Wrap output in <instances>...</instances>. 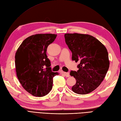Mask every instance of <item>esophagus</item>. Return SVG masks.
<instances>
[{
  "label": "esophagus",
  "instance_id": "1",
  "mask_svg": "<svg viewBox=\"0 0 121 121\" xmlns=\"http://www.w3.org/2000/svg\"><path fill=\"white\" fill-rule=\"evenodd\" d=\"M62 74H63L65 76L67 77H69V73H66V72H62Z\"/></svg>",
  "mask_w": 121,
  "mask_h": 121
}]
</instances>
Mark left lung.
Instances as JSON below:
<instances>
[{"label": "left lung", "mask_w": 121, "mask_h": 121, "mask_svg": "<svg viewBox=\"0 0 121 121\" xmlns=\"http://www.w3.org/2000/svg\"><path fill=\"white\" fill-rule=\"evenodd\" d=\"M64 38L72 52V60L79 63L77 72H70L76 80L72 91L78 94H88L100 85L107 73L110 64L107 50L90 35L66 33Z\"/></svg>", "instance_id": "8db88e82"}]
</instances>
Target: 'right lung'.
<instances>
[{
    "mask_svg": "<svg viewBox=\"0 0 121 121\" xmlns=\"http://www.w3.org/2000/svg\"><path fill=\"white\" fill-rule=\"evenodd\" d=\"M55 34H36L26 38L17 50L15 64L17 77L22 86L30 94L42 97L52 88V72L47 58L48 46L57 37Z\"/></svg>",
    "mask_w": 121,
    "mask_h": 121,
    "instance_id": "1",
    "label": "right lung"
}]
</instances>
